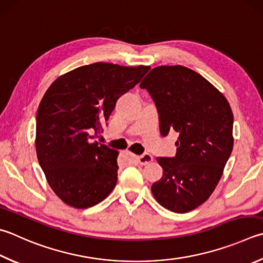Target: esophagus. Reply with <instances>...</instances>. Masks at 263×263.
I'll list each match as a JSON object with an SVG mask.
<instances>
[{"mask_svg": "<svg viewBox=\"0 0 263 263\" xmlns=\"http://www.w3.org/2000/svg\"><path fill=\"white\" fill-rule=\"evenodd\" d=\"M137 161H138V163H139V164L146 165L148 163H151V162L153 161V156L151 154H148V153H145V154L138 156Z\"/></svg>", "mask_w": 263, "mask_h": 263, "instance_id": "34e87169", "label": "esophagus"}]
</instances>
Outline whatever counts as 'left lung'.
Listing matches in <instances>:
<instances>
[{"label": "left lung", "mask_w": 263, "mask_h": 263, "mask_svg": "<svg viewBox=\"0 0 263 263\" xmlns=\"http://www.w3.org/2000/svg\"><path fill=\"white\" fill-rule=\"evenodd\" d=\"M140 88L155 102L161 136L178 135L176 155L156 159L163 176L152 193L169 211L187 213L211 197L230 157V104L201 74L181 65L153 69Z\"/></svg>", "instance_id": "left-lung-1"}]
</instances>
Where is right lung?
<instances>
[{"instance_id": "add662e5", "label": "right lung", "mask_w": 263, "mask_h": 263, "mask_svg": "<svg viewBox=\"0 0 263 263\" xmlns=\"http://www.w3.org/2000/svg\"><path fill=\"white\" fill-rule=\"evenodd\" d=\"M149 69L98 62L61 76L47 89L36 112L35 149L49 186L66 204L95 206L115 187L118 152L94 137L117 100Z\"/></svg>"}]
</instances>
